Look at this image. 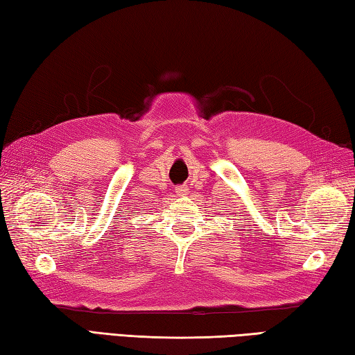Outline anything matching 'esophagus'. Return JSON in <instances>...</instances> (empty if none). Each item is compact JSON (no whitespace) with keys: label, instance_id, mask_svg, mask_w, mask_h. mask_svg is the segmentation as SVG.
I'll use <instances>...</instances> for the list:
<instances>
[{"label":"esophagus","instance_id":"esophagus-1","mask_svg":"<svg viewBox=\"0 0 355 355\" xmlns=\"http://www.w3.org/2000/svg\"><path fill=\"white\" fill-rule=\"evenodd\" d=\"M187 191H189V189H187L185 185H180V187H178L176 189V193L179 196H184V195H187Z\"/></svg>","mask_w":355,"mask_h":355}]
</instances>
